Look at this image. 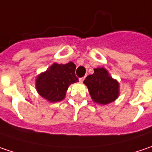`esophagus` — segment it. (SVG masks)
<instances>
[{"mask_svg": "<svg viewBox=\"0 0 152 152\" xmlns=\"http://www.w3.org/2000/svg\"><path fill=\"white\" fill-rule=\"evenodd\" d=\"M84 77H82V78H80V79H79V81H80V82H81V83H83V81H84Z\"/></svg>", "mask_w": 152, "mask_h": 152, "instance_id": "obj_1", "label": "esophagus"}]
</instances>
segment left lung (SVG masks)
<instances>
[{
  "label": "left lung",
  "instance_id": "obj_1",
  "mask_svg": "<svg viewBox=\"0 0 152 152\" xmlns=\"http://www.w3.org/2000/svg\"><path fill=\"white\" fill-rule=\"evenodd\" d=\"M93 75L86 77L84 83L94 102L107 105L114 102L120 94L119 83L104 68H96Z\"/></svg>",
  "mask_w": 152,
  "mask_h": 152
}]
</instances>
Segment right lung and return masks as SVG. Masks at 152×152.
I'll return each instance as SVG.
<instances>
[{"mask_svg":"<svg viewBox=\"0 0 152 152\" xmlns=\"http://www.w3.org/2000/svg\"><path fill=\"white\" fill-rule=\"evenodd\" d=\"M76 65L69 62L66 64H53L36 79L38 93L50 102H61L64 99L69 86L78 82L75 75Z\"/></svg>","mask_w":152,"mask_h":152,"instance_id":"obj_1","label":"right lung"}]
</instances>
